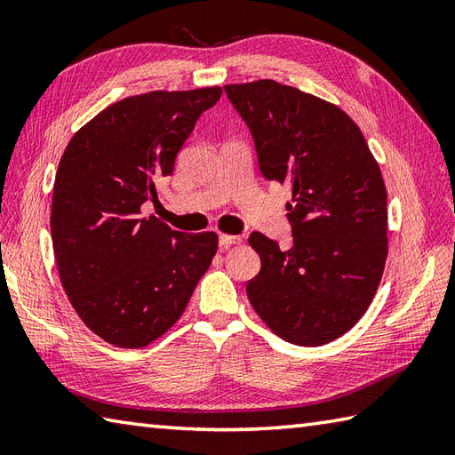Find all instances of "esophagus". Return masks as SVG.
<instances>
[{
  "label": "esophagus",
  "instance_id": "obj_1",
  "mask_svg": "<svg viewBox=\"0 0 455 455\" xmlns=\"http://www.w3.org/2000/svg\"><path fill=\"white\" fill-rule=\"evenodd\" d=\"M243 243V236H236V235H219V244L220 246H233V244H240Z\"/></svg>",
  "mask_w": 455,
  "mask_h": 455
}]
</instances>
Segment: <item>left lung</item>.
<instances>
[{
    "mask_svg": "<svg viewBox=\"0 0 455 455\" xmlns=\"http://www.w3.org/2000/svg\"><path fill=\"white\" fill-rule=\"evenodd\" d=\"M254 137L259 172L287 183L293 246L248 238L262 267L246 283L259 318L283 340L321 346L346 334L379 287L387 189L360 127L334 103L274 80L225 85Z\"/></svg>",
    "mask_w": 455,
    "mask_h": 455,
    "instance_id": "8db88e82",
    "label": "left lung"
}]
</instances>
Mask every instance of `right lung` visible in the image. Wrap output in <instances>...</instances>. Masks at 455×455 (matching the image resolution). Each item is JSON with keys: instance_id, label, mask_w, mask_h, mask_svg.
Instances as JSON below:
<instances>
[{"instance_id": "right-lung-1", "label": "right lung", "mask_w": 455, "mask_h": 455, "mask_svg": "<svg viewBox=\"0 0 455 455\" xmlns=\"http://www.w3.org/2000/svg\"><path fill=\"white\" fill-rule=\"evenodd\" d=\"M220 93L132 95L68 142L52 191L54 258L76 313L105 342L144 347L166 334L217 254L215 233H178L140 207L156 201V183Z\"/></svg>"}]
</instances>
